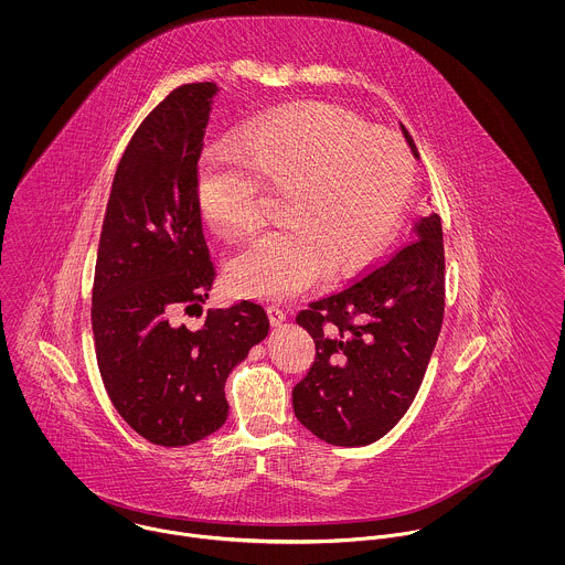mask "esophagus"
Returning a JSON list of instances; mask_svg holds the SVG:
<instances>
[{"label": "esophagus", "mask_w": 565, "mask_h": 565, "mask_svg": "<svg viewBox=\"0 0 565 565\" xmlns=\"http://www.w3.org/2000/svg\"><path fill=\"white\" fill-rule=\"evenodd\" d=\"M267 316H269V322H271V326H280V323L287 320V313H285L280 307H276V305L267 307Z\"/></svg>", "instance_id": "esophagus-1"}]
</instances>
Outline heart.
Returning a JSON list of instances; mask_svg holds the SVG:
<instances>
[{"instance_id": "1", "label": "heart", "mask_w": 565, "mask_h": 565, "mask_svg": "<svg viewBox=\"0 0 565 565\" xmlns=\"http://www.w3.org/2000/svg\"><path fill=\"white\" fill-rule=\"evenodd\" d=\"M263 182L282 189L280 228L231 258L233 294L280 300L322 274L374 260L394 239L415 182L403 139L330 102H298L252 117L239 141L213 143L198 169L195 202L217 235L249 231Z\"/></svg>"}]
</instances>
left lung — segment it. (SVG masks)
<instances>
[{"mask_svg":"<svg viewBox=\"0 0 565 565\" xmlns=\"http://www.w3.org/2000/svg\"><path fill=\"white\" fill-rule=\"evenodd\" d=\"M444 269L441 217L430 213L413 242L296 316L316 341V361L294 387V411L313 435L367 446L401 422L444 322Z\"/></svg>","mask_w":565,"mask_h":565,"instance_id":"1","label":"left lung"}]
</instances>
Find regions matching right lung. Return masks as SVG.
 I'll use <instances>...</instances> for the list:
<instances>
[{"label": "right lung", "mask_w": 565, "mask_h": 565, "mask_svg": "<svg viewBox=\"0 0 565 565\" xmlns=\"http://www.w3.org/2000/svg\"><path fill=\"white\" fill-rule=\"evenodd\" d=\"M215 93V82L182 84L137 128L115 171L95 260L90 323L106 394L164 448L224 426L226 379L269 330L249 300L209 311L198 330L173 322L178 309L200 307L215 280L195 202Z\"/></svg>", "instance_id": "right-lung-1"}]
</instances>
